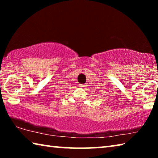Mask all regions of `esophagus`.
Instances as JSON below:
<instances>
[{
  "mask_svg": "<svg viewBox=\"0 0 158 158\" xmlns=\"http://www.w3.org/2000/svg\"><path fill=\"white\" fill-rule=\"evenodd\" d=\"M85 85H84V84H80V85H79V87H81V88H83V89H84V88L85 87Z\"/></svg>",
  "mask_w": 158,
  "mask_h": 158,
  "instance_id": "1",
  "label": "esophagus"
}]
</instances>
